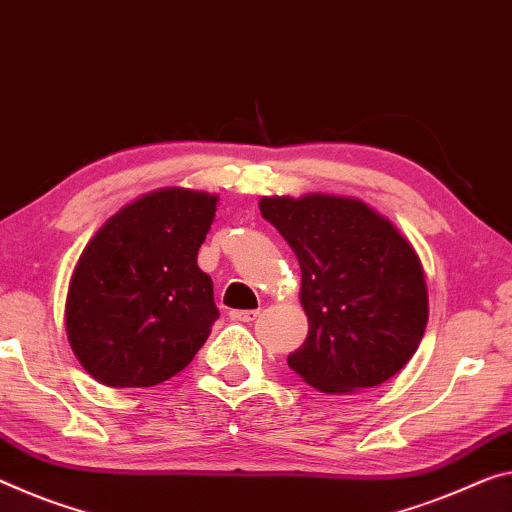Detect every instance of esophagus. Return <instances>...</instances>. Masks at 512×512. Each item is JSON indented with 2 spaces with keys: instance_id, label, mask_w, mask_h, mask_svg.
I'll list each match as a JSON object with an SVG mask.
<instances>
[{
  "instance_id": "obj_1",
  "label": "esophagus",
  "mask_w": 512,
  "mask_h": 512,
  "mask_svg": "<svg viewBox=\"0 0 512 512\" xmlns=\"http://www.w3.org/2000/svg\"><path fill=\"white\" fill-rule=\"evenodd\" d=\"M231 316V320H235V322H251V320H256V316H258V311H231L229 313Z\"/></svg>"
}]
</instances>
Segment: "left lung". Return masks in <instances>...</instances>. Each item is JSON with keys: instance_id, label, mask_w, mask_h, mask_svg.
<instances>
[{"instance_id": "obj_1", "label": "left lung", "mask_w": 512, "mask_h": 512, "mask_svg": "<svg viewBox=\"0 0 512 512\" xmlns=\"http://www.w3.org/2000/svg\"><path fill=\"white\" fill-rule=\"evenodd\" d=\"M258 206L302 270L309 334L288 366L322 393L387 382L412 359L428 325L414 247L387 217L348 196H263Z\"/></svg>"}]
</instances>
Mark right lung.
<instances>
[{
    "label": "right lung",
    "mask_w": 512,
    "mask_h": 512,
    "mask_svg": "<svg viewBox=\"0 0 512 512\" xmlns=\"http://www.w3.org/2000/svg\"><path fill=\"white\" fill-rule=\"evenodd\" d=\"M217 194L164 187L100 226L70 277L66 334L107 387H155L190 364L219 311L196 265Z\"/></svg>",
    "instance_id": "add662e5"
}]
</instances>
